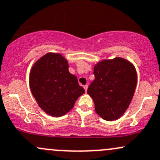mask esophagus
<instances>
[{"mask_svg": "<svg viewBox=\"0 0 160 160\" xmlns=\"http://www.w3.org/2000/svg\"><path fill=\"white\" fill-rule=\"evenodd\" d=\"M83 88H84L85 91L87 92V90H88V85H85V86H83Z\"/></svg>", "mask_w": 160, "mask_h": 160, "instance_id": "34e87169", "label": "esophagus"}]
</instances>
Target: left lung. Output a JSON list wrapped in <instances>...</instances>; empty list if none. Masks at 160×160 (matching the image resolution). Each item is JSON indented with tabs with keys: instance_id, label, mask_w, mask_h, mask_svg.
<instances>
[{
	"instance_id": "left-lung-1",
	"label": "left lung",
	"mask_w": 160,
	"mask_h": 160,
	"mask_svg": "<svg viewBox=\"0 0 160 160\" xmlns=\"http://www.w3.org/2000/svg\"><path fill=\"white\" fill-rule=\"evenodd\" d=\"M95 79L88 93L94 102L95 111L106 121L122 117L129 107L137 84L135 67L127 59H104L93 67Z\"/></svg>"
}]
</instances>
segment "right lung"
I'll use <instances>...</instances> for the list:
<instances>
[{"label": "right lung", "mask_w": 160, "mask_h": 160, "mask_svg": "<svg viewBox=\"0 0 160 160\" xmlns=\"http://www.w3.org/2000/svg\"><path fill=\"white\" fill-rule=\"evenodd\" d=\"M29 86L38 106L53 117L69 112L85 92L77 77L69 72L68 61L60 53L48 52L34 63Z\"/></svg>", "instance_id": "add662e5"}]
</instances>
